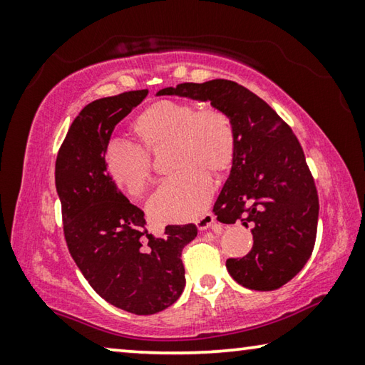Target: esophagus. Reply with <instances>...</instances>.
Listing matches in <instances>:
<instances>
[{
	"label": "esophagus",
	"instance_id": "34e87169",
	"mask_svg": "<svg viewBox=\"0 0 365 365\" xmlns=\"http://www.w3.org/2000/svg\"><path fill=\"white\" fill-rule=\"evenodd\" d=\"M214 224H215V217L212 214H205L196 220V227L200 228V230H207V228H211Z\"/></svg>",
	"mask_w": 365,
	"mask_h": 365
}]
</instances>
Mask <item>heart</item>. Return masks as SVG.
<instances>
[{
    "label": "heart",
    "mask_w": 365,
    "mask_h": 365,
    "mask_svg": "<svg viewBox=\"0 0 365 365\" xmlns=\"http://www.w3.org/2000/svg\"><path fill=\"white\" fill-rule=\"evenodd\" d=\"M138 143L110 140L103 164L117 190L132 197L143 196L153 183L150 154L169 150L168 178L151 200V212L164 222H185L205 211L214 178L224 177L237 156L235 122L215 104L188 100H159L146 106L130 123Z\"/></svg>",
    "instance_id": "b5f03b06"
}]
</instances>
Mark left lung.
Returning <instances> with one entry per match:
<instances>
[{
	"instance_id": "8db88e82",
	"label": "left lung",
	"mask_w": 365,
	"mask_h": 365,
	"mask_svg": "<svg viewBox=\"0 0 365 365\" xmlns=\"http://www.w3.org/2000/svg\"><path fill=\"white\" fill-rule=\"evenodd\" d=\"M158 95L209 100L230 114L237 156L212 211L224 224L242 220L251 227L255 243L246 256L227 259L228 274L257 292L285 285L311 257L319 219L316 183L292 128L267 103L232 80L180 83Z\"/></svg>"
}]
</instances>
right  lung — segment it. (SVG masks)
Here are the masks:
<instances>
[{"label": "right lung", "mask_w": 365, "mask_h": 365, "mask_svg": "<svg viewBox=\"0 0 365 365\" xmlns=\"http://www.w3.org/2000/svg\"><path fill=\"white\" fill-rule=\"evenodd\" d=\"M125 91L86 104L73 119L56 158L67 248L91 288L123 311L150 316L174 304L185 288L182 250L197 235L193 224L146 230L145 212L106 175L104 148L114 127L145 100Z\"/></svg>", "instance_id": "add662e5"}]
</instances>
